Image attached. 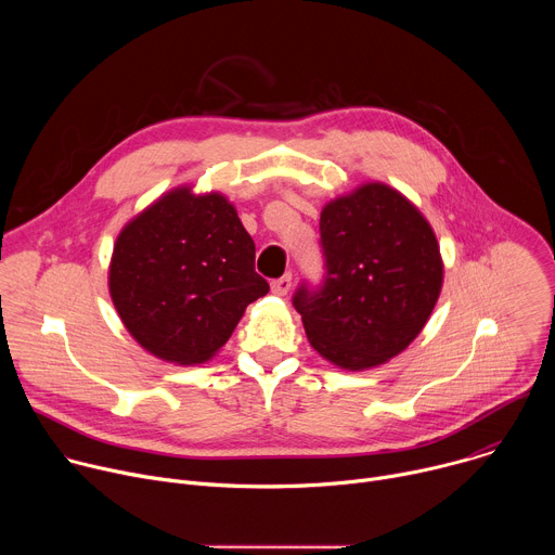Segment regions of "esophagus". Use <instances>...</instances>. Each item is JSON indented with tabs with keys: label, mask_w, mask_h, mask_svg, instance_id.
<instances>
[{
	"label": "esophagus",
	"mask_w": 555,
	"mask_h": 555,
	"mask_svg": "<svg viewBox=\"0 0 555 555\" xmlns=\"http://www.w3.org/2000/svg\"><path fill=\"white\" fill-rule=\"evenodd\" d=\"M289 287H292V274H283L281 279L272 281V292L276 296H285L289 292Z\"/></svg>",
	"instance_id": "34e87169"
}]
</instances>
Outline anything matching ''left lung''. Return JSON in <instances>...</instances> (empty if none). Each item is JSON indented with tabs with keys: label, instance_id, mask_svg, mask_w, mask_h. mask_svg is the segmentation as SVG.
<instances>
[{
	"label": "left lung",
	"instance_id": "left-lung-1",
	"mask_svg": "<svg viewBox=\"0 0 555 555\" xmlns=\"http://www.w3.org/2000/svg\"><path fill=\"white\" fill-rule=\"evenodd\" d=\"M321 244L325 285L294 294L309 345L345 371L402 353L428 323L443 285L428 219L398 189L366 182L323 206Z\"/></svg>",
	"mask_w": 555,
	"mask_h": 555
}]
</instances>
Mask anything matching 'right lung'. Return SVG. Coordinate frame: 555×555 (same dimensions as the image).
Returning a JSON list of instances; mask_svg holds the SVG:
<instances>
[{
  "label": "right lung",
  "instance_id": "right-lung-1",
  "mask_svg": "<svg viewBox=\"0 0 555 555\" xmlns=\"http://www.w3.org/2000/svg\"><path fill=\"white\" fill-rule=\"evenodd\" d=\"M268 289L253 236L217 191L171 189L116 236L112 302L131 338L165 362H208Z\"/></svg>",
  "mask_w": 555,
  "mask_h": 555
}]
</instances>
